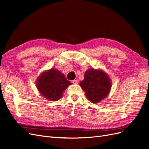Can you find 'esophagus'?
<instances>
[{
  "label": "esophagus",
  "instance_id": "esophagus-1",
  "mask_svg": "<svg viewBox=\"0 0 149 149\" xmlns=\"http://www.w3.org/2000/svg\"><path fill=\"white\" fill-rule=\"evenodd\" d=\"M72 83H73L74 84H78L79 81H78V79H74V80L73 81H72Z\"/></svg>",
  "mask_w": 149,
  "mask_h": 149
}]
</instances>
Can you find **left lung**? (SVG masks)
<instances>
[{
	"instance_id": "left-lung-1",
	"label": "left lung",
	"mask_w": 149,
	"mask_h": 149,
	"mask_svg": "<svg viewBox=\"0 0 149 149\" xmlns=\"http://www.w3.org/2000/svg\"><path fill=\"white\" fill-rule=\"evenodd\" d=\"M88 100L93 103L102 101L109 95L112 87L111 78L106 72L101 69H88L84 78L79 83Z\"/></svg>"
}]
</instances>
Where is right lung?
<instances>
[{
	"mask_svg": "<svg viewBox=\"0 0 149 149\" xmlns=\"http://www.w3.org/2000/svg\"><path fill=\"white\" fill-rule=\"evenodd\" d=\"M71 84L63 73L53 68L43 71L36 80V86L39 93L51 101L61 99L65 89Z\"/></svg>",
	"mask_w": 149,
	"mask_h": 149,
	"instance_id": "add662e5",
	"label": "right lung"
}]
</instances>
